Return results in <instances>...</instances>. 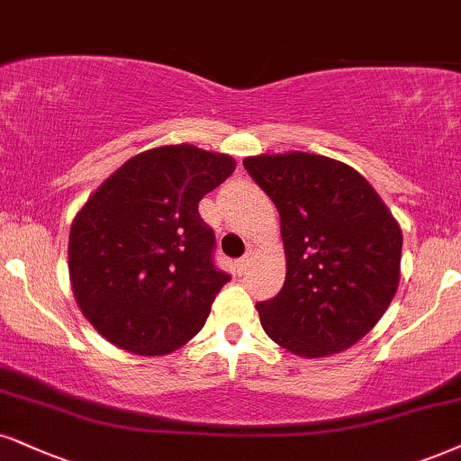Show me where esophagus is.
I'll return each instance as SVG.
<instances>
[{
    "instance_id": "obj_1",
    "label": "esophagus",
    "mask_w": 461,
    "mask_h": 461,
    "mask_svg": "<svg viewBox=\"0 0 461 461\" xmlns=\"http://www.w3.org/2000/svg\"><path fill=\"white\" fill-rule=\"evenodd\" d=\"M248 265H249V257H241V258H237V263H235V267H237V274H246Z\"/></svg>"
}]
</instances>
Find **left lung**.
I'll return each mask as SVG.
<instances>
[{
  "label": "left lung",
  "mask_w": 461,
  "mask_h": 461,
  "mask_svg": "<svg viewBox=\"0 0 461 461\" xmlns=\"http://www.w3.org/2000/svg\"><path fill=\"white\" fill-rule=\"evenodd\" d=\"M280 212L286 280L257 303L265 333L299 357L348 348L380 321L400 282L402 230L346 164L293 151L243 160Z\"/></svg>",
  "instance_id": "1"
}]
</instances>
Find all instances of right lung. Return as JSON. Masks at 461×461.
<instances>
[{
  "label": "right lung",
  "mask_w": 461,
  "mask_h": 461,
  "mask_svg": "<svg viewBox=\"0 0 461 461\" xmlns=\"http://www.w3.org/2000/svg\"><path fill=\"white\" fill-rule=\"evenodd\" d=\"M232 170L226 153L158 147L115 170L74 218V299L111 344L167 355L201 331L230 274L215 265L198 203Z\"/></svg>",
  "instance_id": "right-lung-1"
}]
</instances>
